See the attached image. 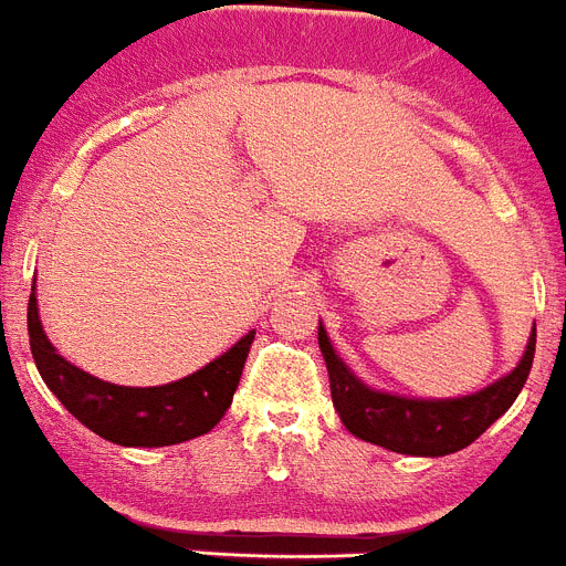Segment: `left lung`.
Masks as SVG:
<instances>
[{
	"label": "left lung",
	"mask_w": 566,
	"mask_h": 566,
	"mask_svg": "<svg viewBox=\"0 0 566 566\" xmlns=\"http://www.w3.org/2000/svg\"><path fill=\"white\" fill-rule=\"evenodd\" d=\"M317 343H321L323 360L329 369L332 403L340 415L343 427L360 441L392 449L400 455L441 458L470 447L513 407L518 392L524 389L526 375L533 369L535 326L526 340L524 357L510 375L484 386L481 392L441 400L403 398V395L380 392V389L366 386L349 366L343 364L323 323L317 326Z\"/></svg>",
	"instance_id": "obj_1"
}]
</instances>
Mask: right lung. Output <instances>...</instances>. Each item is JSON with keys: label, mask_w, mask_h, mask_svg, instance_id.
Listing matches in <instances>:
<instances>
[{"label": "right lung", "mask_w": 566, "mask_h": 566, "mask_svg": "<svg viewBox=\"0 0 566 566\" xmlns=\"http://www.w3.org/2000/svg\"><path fill=\"white\" fill-rule=\"evenodd\" d=\"M28 337L45 386L82 427L119 447H171L220 423L243 375L254 332L195 375L163 386H117L67 364L42 332L33 292L28 301Z\"/></svg>", "instance_id": "obj_1"}]
</instances>
